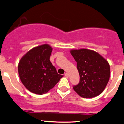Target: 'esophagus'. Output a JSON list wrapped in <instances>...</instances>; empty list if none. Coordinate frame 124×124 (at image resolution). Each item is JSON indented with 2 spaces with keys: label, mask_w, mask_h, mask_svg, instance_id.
Here are the masks:
<instances>
[{
  "label": "esophagus",
  "mask_w": 124,
  "mask_h": 124,
  "mask_svg": "<svg viewBox=\"0 0 124 124\" xmlns=\"http://www.w3.org/2000/svg\"><path fill=\"white\" fill-rule=\"evenodd\" d=\"M65 77H67V78H68V77H69V74H68V73H67V72H66V73L65 74Z\"/></svg>",
  "instance_id": "1"
}]
</instances>
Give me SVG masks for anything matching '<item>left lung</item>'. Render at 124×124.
Returning a JSON list of instances; mask_svg holds the SVG:
<instances>
[{
    "label": "left lung",
    "mask_w": 124,
    "mask_h": 124,
    "mask_svg": "<svg viewBox=\"0 0 124 124\" xmlns=\"http://www.w3.org/2000/svg\"><path fill=\"white\" fill-rule=\"evenodd\" d=\"M70 53L77 62L80 75L79 83L73 86L74 90L85 98L99 95L109 80V63L99 53L91 50H71Z\"/></svg>",
    "instance_id": "8db88e82"
}]
</instances>
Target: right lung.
<instances>
[{"mask_svg": "<svg viewBox=\"0 0 124 124\" xmlns=\"http://www.w3.org/2000/svg\"><path fill=\"white\" fill-rule=\"evenodd\" d=\"M52 49L48 44L33 48L20 61L18 71L23 85L38 95L48 92L63 76L59 74L50 61Z\"/></svg>", "mask_w": 124, "mask_h": 124, "instance_id": "1", "label": "right lung"}]
</instances>
